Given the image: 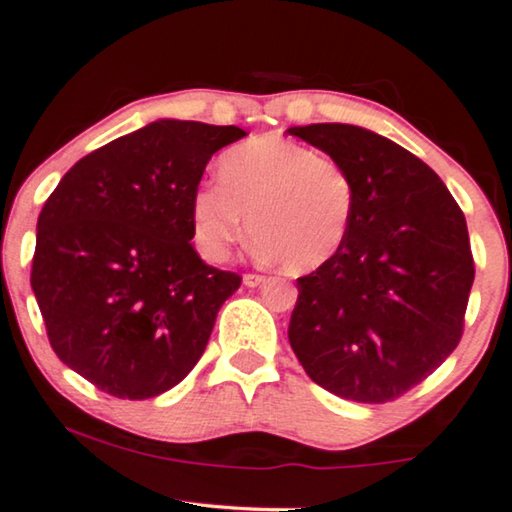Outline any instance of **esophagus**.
I'll return each instance as SVG.
<instances>
[{
  "label": "esophagus",
  "instance_id": "obj_1",
  "mask_svg": "<svg viewBox=\"0 0 512 512\" xmlns=\"http://www.w3.org/2000/svg\"><path fill=\"white\" fill-rule=\"evenodd\" d=\"M264 276H259V273H246V276H243V283H246L248 287H257V285H262L264 283Z\"/></svg>",
  "mask_w": 512,
  "mask_h": 512
}]
</instances>
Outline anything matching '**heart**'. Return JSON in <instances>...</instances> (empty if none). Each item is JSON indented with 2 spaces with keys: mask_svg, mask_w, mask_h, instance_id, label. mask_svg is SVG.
<instances>
[{
  "mask_svg": "<svg viewBox=\"0 0 512 512\" xmlns=\"http://www.w3.org/2000/svg\"><path fill=\"white\" fill-rule=\"evenodd\" d=\"M220 183L192 192L194 246L222 262L250 229L257 253L292 271L329 264L348 241L357 190L350 171L304 143L262 134L229 148L218 162Z\"/></svg>",
  "mask_w": 512,
  "mask_h": 512,
  "instance_id": "1",
  "label": "heart"
}]
</instances>
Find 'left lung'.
<instances>
[{"label": "left lung", "instance_id": "left-lung-1", "mask_svg": "<svg viewBox=\"0 0 512 512\" xmlns=\"http://www.w3.org/2000/svg\"><path fill=\"white\" fill-rule=\"evenodd\" d=\"M350 171L348 241L297 278L290 345L336 397L385 403L431 376L464 334L475 266L462 208L420 157L364 127H290Z\"/></svg>", "mask_w": 512, "mask_h": 512}]
</instances>
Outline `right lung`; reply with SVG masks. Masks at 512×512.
Segmentation results:
<instances>
[{"label":"right lung","instance_id":"right-lung-1","mask_svg":"<svg viewBox=\"0 0 512 512\" xmlns=\"http://www.w3.org/2000/svg\"><path fill=\"white\" fill-rule=\"evenodd\" d=\"M241 127L157 120L78 160L37 222L32 290L55 355L97 390L150 399L204 355L241 276L201 262L190 201Z\"/></svg>","mask_w":512,"mask_h":512}]
</instances>
